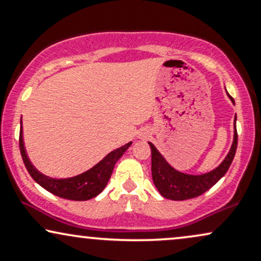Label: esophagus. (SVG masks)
Listing matches in <instances>:
<instances>
[{"label": "esophagus", "mask_w": 261, "mask_h": 261, "mask_svg": "<svg viewBox=\"0 0 261 261\" xmlns=\"http://www.w3.org/2000/svg\"><path fill=\"white\" fill-rule=\"evenodd\" d=\"M149 136V133H147V131H141L140 134V139H146V137Z\"/></svg>", "instance_id": "obj_1"}]
</instances>
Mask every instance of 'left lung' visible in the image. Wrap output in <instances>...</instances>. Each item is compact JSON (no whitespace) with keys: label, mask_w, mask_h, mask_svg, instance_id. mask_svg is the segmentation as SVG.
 <instances>
[{"label":"left lung","mask_w":261,"mask_h":261,"mask_svg":"<svg viewBox=\"0 0 261 261\" xmlns=\"http://www.w3.org/2000/svg\"><path fill=\"white\" fill-rule=\"evenodd\" d=\"M228 98L234 104V99L227 93ZM234 119V135H233V142L230 146L229 152L226 158L220 164L203 174H188L180 170L175 169L167 162L166 158L155 148L152 142H148L151 147V161H152V179L163 197L169 200H188L196 197L207 191L210 188L214 187L228 170L237 151V143H238V135H237Z\"/></svg>","instance_id":"8db88e82"}]
</instances>
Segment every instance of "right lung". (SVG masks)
Masks as SVG:
<instances>
[{"instance_id":"right-lung-1","label":"right lung","mask_w":261,"mask_h":261,"mask_svg":"<svg viewBox=\"0 0 261 261\" xmlns=\"http://www.w3.org/2000/svg\"><path fill=\"white\" fill-rule=\"evenodd\" d=\"M131 145H133V142L130 141L126 145L109 152L95 166H93L86 172L81 173V174L70 176V178H51V176H47L39 172L29 160L24 145V139H23L22 118H20L19 148L25 168L28 169L32 178L41 188H44L45 190L54 194V195L62 197V199L73 200V201H86V200L93 199V197L99 195L109 181L115 163L120 160L124 152Z\"/></svg>"}]
</instances>
